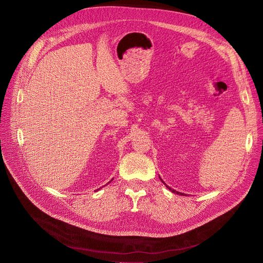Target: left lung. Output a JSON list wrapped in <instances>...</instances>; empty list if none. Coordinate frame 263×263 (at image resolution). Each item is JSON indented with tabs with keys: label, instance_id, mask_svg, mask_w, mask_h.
<instances>
[{
	"label": "left lung",
	"instance_id": "left-lung-1",
	"mask_svg": "<svg viewBox=\"0 0 263 263\" xmlns=\"http://www.w3.org/2000/svg\"><path fill=\"white\" fill-rule=\"evenodd\" d=\"M160 179H161V178H160ZM161 180H162V179H161ZM162 181H163V180H162ZM163 182H164V181H163ZM164 185H165V184H164ZM165 186H166V185H165ZM166 187H167V186H166ZM167 189H168V190H171V191H172V192H174V193H177V195H179V192L175 191V190H174V189H172V188H170V187H167ZM180 195H181V193H180Z\"/></svg>",
	"mask_w": 263,
	"mask_h": 263
}]
</instances>
